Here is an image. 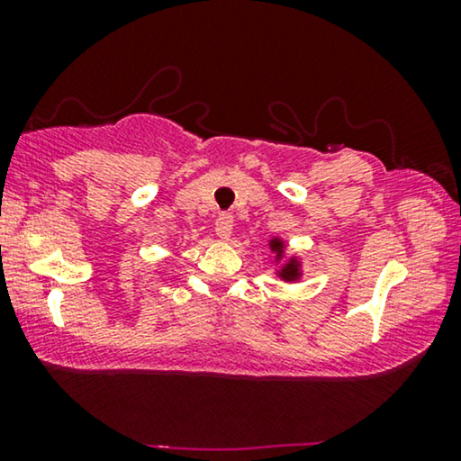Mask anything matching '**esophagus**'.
I'll list each match as a JSON object with an SVG mask.
<instances>
[{
    "label": "esophagus",
    "instance_id": "34e87169",
    "mask_svg": "<svg viewBox=\"0 0 461 461\" xmlns=\"http://www.w3.org/2000/svg\"><path fill=\"white\" fill-rule=\"evenodd\" d=\"M232 226H235V222H232V216H229V213H220V216L216 218V235H218V239H222V241H229L230 235H232Z\"/></svg>",
    "mask_w": 461,
    "mask_h": 461
}]
</instances>
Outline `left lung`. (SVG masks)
<instances>
[{
  "label": "left lung",
  "instance_id": "obj_1",
  "mask_svg": "<svg viewBox=\"0 0 461 461\" xmlns=\"http://www.w3.org/2000/svg\"><path fill=\"white\" fill-rule=\"evenodd\" d=\"M268 248L275 254V264H279V268H276V276L287 283L300 281L302 279V262L298 256L285 254V248H287L285 241H283L281 237H273L268 241Z\"/></svg>",
  "mask_w": 461,
  "mask_h": 461
}]
</instances>
